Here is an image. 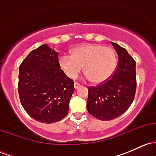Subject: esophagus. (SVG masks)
<instances>
[{"instance_id": "1", "label": "esophagus", "mask_w": 156, "mask_h": 156, "mask_svg": "<svg viewBox=\"0 0 156 156\" xmlns=\"http://www.w3.org/2000/svg\"><path fill=\"white\" fill-rule=\"evenodd\" d=\"M80 87V84H79L78 83H77V82H76V83H74V87H75V89L79 88Z\"/></svg>"}]
</instances>
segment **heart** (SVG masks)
Returning a JSON list of instances; mask_svg holds the SVG:
<instances>
[{"label":"heart","instance_id":"b5f03b06","mask_svg":"<svg viewBox=\"0 0 156 156\" xmlns=\"http://www.w3.org/2000/svg\"><path fill=\"white\" fill-rule=\"evenodd\" d=\"M59 64L66 75L76 78L82 69L93 83L108 80L117 67V53L112 48L98 44H88L75 48L71 55L61 57Z\"/></svg>","mask_w":156,"mask_h":156}]
</instances>
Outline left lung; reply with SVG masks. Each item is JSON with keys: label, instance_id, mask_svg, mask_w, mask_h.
<instances>
[{"label": "left lung", "instance_id": "8db88e82", "mask_svg": "<svg viewBox=\"0 0 156 156\" xmlns=\"http://www.w3.org/2000/svg\"><path fill=\"white\" fill-rule=\"evenodd\" d=\"M119 56L116 71L106 81L88 87L87 108L100 120L116 119L133 103L136 89V62L125 48L112 42Z\"/></svg>", "mask_w": 156, "mask_h": 156}]
</instances>
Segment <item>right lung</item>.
Segmentation results:
<instances>
[{
  "label": "right lung",
  "instance_id": "right-lung-1",
  "mask_svg": "<svg viewBox=\"0 0 156 156\" xmlns=\"http://www.w3.org/2000/svg\"><path fill=\"white\" fill-rule=\"evenodd\" d=\"M74 81L61 69L58 54L47 44L30 52L19 67L20 101L27 114L42 123L67 115Z\"/></svg>",
  "mask_w": 156,
  "mask_h": 156
}]
</instances>
